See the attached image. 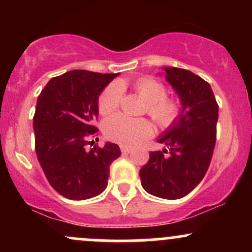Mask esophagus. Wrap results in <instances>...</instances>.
<instances>
[{"instance_id": "obj_1", "label": "esophagus", "mask_w": 252, "mask_h": 252, "mask_svg": "<svg viewBox=\"0 0 252 252\" xmlns=\"http://www.w3.org/2000/svg\"><path fill=\"white\" fill-rule=\"evenodd\" d=\"M132 148L131 147H126V146H121V152L123 153V154H129V153H131Z\"/></svg>"}]
</instances>
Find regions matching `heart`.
I'll return each mask as SVG.
<instances>
[{
  "label": "heart",
  "mask_w": 252,
  "mask_h": 252,
  "mask_svg": "<svg viewBox=\"0 0 252 252\" xmlns=\"http://www.w3.org/2000/svg\"><path fill=\"white\" fill-rule=\"evenodd\" d=\"M124 86V83H114L103 90L98 98V110L100 114L108 116L118 110ZM132 89L146 100L144 111L160 128H169L180 117L182 110L180 100L167 96L166 85L156 78H138L132 84ZM104 131L114 142L123 146H134L154 134V126L147 118H132L120 114L105 121Z\"/></svg>",
  "instance_id": "b5f03b06"
}]
</instances>
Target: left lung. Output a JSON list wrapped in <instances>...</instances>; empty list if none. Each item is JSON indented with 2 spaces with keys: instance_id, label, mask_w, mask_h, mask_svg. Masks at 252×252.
I'll return each instance as SVG.
<instances>
[{
  "instance_id": "1",
  "label": "left lung",
  "mask_w": 252,
  "mask_h": 252,
  "mask_svg": "<svg viewBox=\"0 0 252 252\" xmlns=\"http://www.w3.org/2000/svg\"><path fill=\"white\" fill-rule=\"evenodd\" d=\"M164 70L181 99V115L158 140L168 149L150 152L140 178L150 194L174 200L192 192L209 169L219 106L210 84L201 77L184 68Z\"/></svg>"
}]
</instances>
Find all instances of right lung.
<instances>
[{"label": "right lung", "instance_id": "add662e5", "mask_svg": "<svg viewBox=\"0 0 252 252\" xmlns=\"http://www.w3.org/2000/svg\"><path fill=\"white\" fill-rule=\"evenodd\" d=\"M116 73L73 70L52 78L37 97L33 117L35 152L48 182L71 200L94 198L108 186L120 147L94 146L98 97Z\"/></svg>", "mask_w": 252, "mask_h": 252}]
</instances>
